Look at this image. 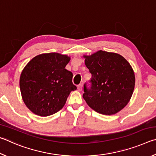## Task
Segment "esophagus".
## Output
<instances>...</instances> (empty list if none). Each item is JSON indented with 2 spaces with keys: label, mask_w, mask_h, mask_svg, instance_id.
<instances>
[{
  "label": "esophagus",
  "mask_w": 156,
  "mask_h": 156,
  "mask_svg": "<svg viewBox=\"0 0 156 156\" xmlns=\"http://www.w3.org/2000/svg\"><path fill=\"white\" fill-rule=\"evenodd\" d=\"M77 88H78V90L80 91H82V89H83V85H82L81 84H78V87H77Z\"/></svg>",
  "instance_id": "obj_1"
}]
</instances>
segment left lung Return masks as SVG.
Here are the masks:
<instances>
[{
  "label": "left lung",
  "mask_w": 156,
  "mask_h": 156,
  "mask_svg": "<svg viewBox=\"0 0 156 156\" xmlns=\"http://www.w3.org/2000/svg\"><path fill=\"white\" fill-rule=\"evenodd\" d=\"M83 57L91 73V87L84 85L83 97L87 104L101 114L119 112L133 93L136 79L131 65L121 55L102 50Z\"/></svg>",
  "instance_id": "obj_1"
}]
</instances>
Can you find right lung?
<instances>
[{
  "label": "right lung",
  "instance_id": "1",
  "mask_svg": "<svg viewBox=\"0 0 156 156\" xmlns=\"http://www.w3.org/2000/svg\"><path fill=\"white\" fill-rule=\"evenodd\" d=\"M70 57L59 53L33 58L22 71L20 89L26 106L34 114L51 115L64 107L71 91L73 73L65 69Z\"/></svg>",
  "mask_w": 156,
  "mask_h": 156
}]
</instances>
